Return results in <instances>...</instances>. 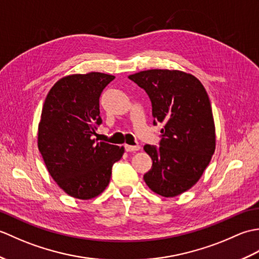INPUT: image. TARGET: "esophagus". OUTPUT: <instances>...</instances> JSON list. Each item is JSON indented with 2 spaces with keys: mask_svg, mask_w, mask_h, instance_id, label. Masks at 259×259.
Returning a JSON list of instances; mask_svg holds the SVG:
<instances>
[{
  "mask_svg": "<svg viewBox=\"0 0 259 259\" xmlns=\"http://www.w3.org/2000/svg\"><path fill=\"white\" fill-rule=\"evenodd\" d=\"M124 149H125V151H128V152H135V151H138L139 149H140V147L139 146H129V145H125L124 146Z\"/></svg>",
  "mask_w": 259,
  "mask_h": 259,
  "instance_id": "obj_1",
  "label": "esophagus"
}]
</instances>
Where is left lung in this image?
I'll return each instance as SVG.
<instances>
[{
	"label": "left lung",
	"mask_w": 259,
	"mask_h": 259,
	"mask_svg": "<svg viewBox=\"0 0 259 259\" xmlns=\"http://www.w3.org/2000/svg\"><path fill=\"white\" fill-rule=\"evenodd\" d=\"M152 107L153 125L163 123L159 147L146 145L152 159L148 187L163 197L190 189L210 162L216 146L210 101L201 82L177 70H147L129 75Z\"/></svg>",
	"instance_id": "left-lung-1"
}]
</instances>
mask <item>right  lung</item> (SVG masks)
I'll return each mask as SVG.
<instances>
[{"label":"right lung","instance_id":"1","mask_svg":"<svg viewBox=\"0 0 259 259\" xmlns=\"http://www.w3.org/2000/svg\"><path fill=\"white\" fill-rule=\"evenodd\" d=\"M113 79L100 72L68 75L52 87L43 104L38 150L60 188L79 199L100 195L123 155V147L92 139L102 123L99 99Z\"/></svg>","mask_w":259,"mask_h":259}]
</instances>
